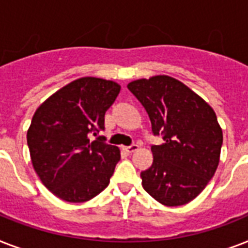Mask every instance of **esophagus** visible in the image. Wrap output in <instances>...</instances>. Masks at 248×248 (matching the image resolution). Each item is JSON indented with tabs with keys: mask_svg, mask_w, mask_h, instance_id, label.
I'll return each instance as SVG.
<instances>
[{
	"mask_svg": "<svg viewBox=\"0 0 248 248\" xmlns=\"http://www.w3.org/2000/svg\"><path fill=\"white\" fill-rule=\"evenodd\" d=\"M139 149V145H130V147H124V151L126 152V153H128V155H131V153H134L135 151H138Z\"/></svg>",
	"mask_w": 248,
	"mask_h": 248,
	"instance_id": "obj_1",
	"label": "esophagus"
}]
</instances>
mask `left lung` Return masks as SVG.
<instances>
[{
    "label": "left lung",
    "instance_id": "obj_1",
    "mask_svg": "<svg viewBox=\"0 0 248 248\" xmlns=\"http://www.w3.org/2000/svg\"><path fill=\"white\" fill-rule=\"evenodd\" d=\"M147 110L155 135L153 163L140 173L141 185L157 202L176 207L189 203L215 175L223 130L214 109L188 86L159 75L127 85Z\"/></svg>",
    "mask_w": 248,
    "mask_h": 248
}]
</instances>
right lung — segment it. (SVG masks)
<instances>
[{"mask_svg": "<svg viewBox=\"0 0 248 248\" xmlns=\"http://www.w3.org/2000/svg\"><path fill=\"white\" fill-rule=\"evenodd\" d=\"M121 86L82 77L68 83L37 108L27 132L31 161L42 184L60 200L81 203L108 186L120 149L104 138V116Z\"/></svg>", "mask_w": 248, "mask_h": 248, "instance_id": "obj_1", "label": "right lung"}]
</instances>
